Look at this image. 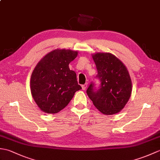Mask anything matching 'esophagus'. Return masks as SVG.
Segmentation results:
<instances>
[{"label":"esophagus","mask_w":160,"mask_h":160,"mask_svg":"<svg viewBox=\"0 0 160 160\" xmlns=\"http://www.w3.org/2000/svg\"><path fill=\"white\" fill-rule=\"evenodd\" d=\"M87 85H88V84H87V83L84 84H83V85H82V90H85V89H87Z\"/></svg>","instance_id":"34e87169"}]
</instances>
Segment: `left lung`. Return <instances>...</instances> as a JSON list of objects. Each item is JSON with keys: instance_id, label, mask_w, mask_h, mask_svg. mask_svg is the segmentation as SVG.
<instances>
[{"instance_id": "8db88e82", "label": "left lung", "mask_w": 160, "mask_h": 160, "mask_svg": "<svg viewBox=\"0 0 160 160\" xmlns=\"http://www.w3.org/2000/svg\"><path fill=\"white\" fill-rule=\"evenodd\" d=\"M100 86L91 83L87 90L94 106L104 115L118 113L128 102L132 91L130 75L124 64L111 53L92 55Z\"/></svg>"}]
</instances>
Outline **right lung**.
I'll return each instance as SVG.
<instances>
[{"instance_id":"add662e5","label":"right lung","mask_w":160,"mask_h":160,"mask_svg":"<svg viewBox=\"0 0 160 160\" xmlns=\"http://www.w3.org/2000/svg\"><path fill=\"white\" fill-rule=\"evenodd\" d=\"M77 56L76 51L57 49L44 56L33 69L31 93L45 113H58L69 103L75 93L82 89L78 84L76 72L69 67Z\"/></svg>"}]
</instances>
